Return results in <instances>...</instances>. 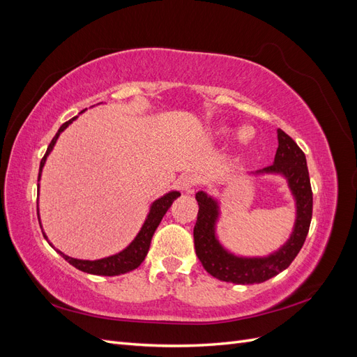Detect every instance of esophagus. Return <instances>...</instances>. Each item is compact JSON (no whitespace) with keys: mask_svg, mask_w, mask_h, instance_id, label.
Instances as JSON below:
<instances>
[{"mask_svg":"<svg viewBox=\"0 0 357 357\" xmlns=\"http://www.w3.org/2000/svg\"><path fill=\"white\" fill-rule=\"evenodd\" d=\"M197 183H198V178L193 174H186L178 180L180 189L185 190V192H193V188L197 186Z\"/></svg>","mask_w":357,"mask_h":357,"instance_id":"obj_1","label":"esophagus"}]
</instances>
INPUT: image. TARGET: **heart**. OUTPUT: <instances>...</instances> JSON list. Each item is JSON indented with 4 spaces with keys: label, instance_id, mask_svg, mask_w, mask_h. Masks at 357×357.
Instances as JSON below:
<instances>
[{
    "label": "heart",
    "instance_id": "obj_1",
    "mask_svg": "<svg viewBox=\"0 0 357 357\" xmlns=\"http://www.w3.org/2000/svg\"><path fill=\"white\" fill-rule=\"evenodd\" d=\"M253 137V134H252V129L248 128V126H244L241 131H240V139L241 142H244V143H247L248 139H250Z\"/></svg>",
    "mask_w": 357,
    "mask_h": 357
}]
</instances>
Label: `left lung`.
Listing matches in <instances>:
<instances>
[{
  "mask_svg": "<svg viewBox=\"0 0 357 357\" xmlns=\"http://www.w3.org/2000/svg\"><path fill=\"white\" fill-rule=\"evenodd\" d=\"M278 149L274 164L257 172L282 174L296 201V222L287 243L268 257H240L229 253L215 238L214 226L219 218L218 201L199 190L195 198L199 210L193 243L205 271L222 282L235 284L264 283L280 274L291 264L302 248L310 229L312 215V190L307 168V159L299 146L284 131L278 129Z\"/></svg>",
  "mask_w": 357,
  "mask_h": 357,
  "instance_id": "1",
  "label": "left lung"
}]
</instances>
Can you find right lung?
Masks as SVG:
<instances>
[{
    "instance_id": "right-lung-1",
    "label": "right lung",
    "mask_w": 357,
    "mask_h": 357,
    "mask_svg": "<svg viewBox=\"0 0 357 357\" xmlns=\"http://www.w3.org/2000/svg\"><path fill=\"white\" fill-rule=\"evenodd\" d=\"M74 119H77V116L70 119L68 122L63 123L59 129L56 135L53 137V139L50 142L49 147H47V152L46 155L43 156L41 162H40V171H38V180H40V176H41V171H43V167H45V162L49 156V153L52 152L53 146H55L56 139L59 137V134L66 129ZM180 197V192L177 190H172L169 193H167V195H164L162 198L156 199L152 207H150V211H149V215L147 219L143 225L142 231L138 232V235L135 236V240L129 244L125 250H122L121 253L117 255H113V256H109V257H104V259H98V261H82V259H74V257H70L67 255H63L62 252L56 250L63 259L68 264H71L74 268L80 269V271L83 273H88V274H93V275H119V274H125V273H129L132 271V269L138 268L139 265H142V262L144 261V257L149 252V247H150V241H152V236L156 231V228L159 226L162 218H164V214L167 213V210L171 207L172 201H174L176 198ZM38 222H40V218H38ZM43 232V229H41ZM43 235H45V238H47L46 234L43 232ZM50 244V243H49ZM52 245V244H50ZM53 247V245H52Z\"/></svg>"
}]
</instances>
